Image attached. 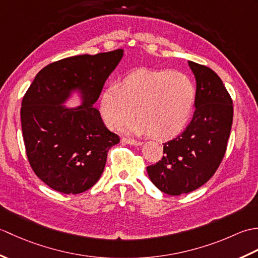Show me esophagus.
<instances>
[{"mask_svg":"<svg viewBox=\"0 0 258 258\" xmlns=\"http://www.w3.org/2000/svg\"><path fill=\"white\" fill-rule=\"evenodd\" d=\"M122 142L125 144H130V145H133V146H140L143 143L140 141H135V140H132V139H126V138H123L122 139Z\"/></svg>","mask_w":258,"mask_h":258,"instance_id":"obj_1","label":"esophagus"}]
</instances>
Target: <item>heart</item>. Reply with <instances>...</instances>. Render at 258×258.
Segmentation results:
<instances>
[{"label": "heart", "instance_id": "heart-1", "mask_svg": "<svg viewBox=\"0 0 258 258\" xmlns=\"http://www.w3.org/2000/svg\"><path fill=\"white\" fill-rule=\"evenodd\" d=\"M196 100L195 85L187 75L171 70L140 69L123 78L117 85L103 90L101 114L112 128L147 135L155 140H169L187 124Z\"/></svg>", "mask_w": 258, "mask_h": 258}]
</instances>
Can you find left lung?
<instances>
[{
  "mask_svg": "<svg viewBox=\"0 0 258 258\" xmlns=\"http://www.w3.org/2000/svg\"><path fill=\"white\" fill-rule=\"evenodd\" d=\"M188 65L196 81L193 118L183 133L164 143L162 160L146 168L152 183L173 196L193 191L213 176L233 123V102L220 76L204 65Z\"/></svg>",
  "mask_w": 258,
  "mask_h": 258,
  "instance_id": "left-lung-1",
  "label": "left lung"
}]
</instances>
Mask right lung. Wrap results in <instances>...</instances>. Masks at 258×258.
<instances>
[{
	"label": "right lung",
	"instance_id": "right-lung-1",
	"mask_svg": "<svg viewBox=\"0 0 258 258\" xmlns=\"http://www.w3.org/2000/svg\"><path fill=\"white\" fill-rule=\"evenodd\" d=\"M123 55L116 50L59 59L42 69L25 93L21 123L26 155L51 188L80 194L100 179L119 138L106 128L94 103ZM74 95L80 105L64 106Z\"/></svg>",
	"mask_w": 258,
	"mask_h": 258
}]
</instances>
